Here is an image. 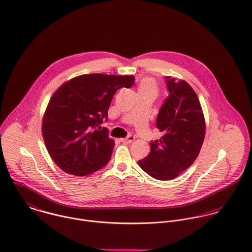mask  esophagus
Returning a JSON list of instances; mask_svg holds the SVG:
<instances>
[{
  "label": "esophagus",
  "mask_w": 252,
  "mask_h": 252,
  "mask_svg": "<svg viewBox=\"0 0 252 252\" xmlns=\"http://www.w3.org/2000/svg\"><path fill=\"white\" fill-rule=\"evenodd\" d=\"M134 139H135V138H134L132 135H129V136L126 137V138H122V139H121V141H122L123 143L129 144V143H131L132 141H134Z\"/></svg>",
  "instance_id": "1"
}]
</instances>
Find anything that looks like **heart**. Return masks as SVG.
Segmentation results:
<instances>
[{"instance_id": "1", "label": "heart", "mask_w": 252, "mask_h": 252, "mask_svg": "<svg viewBox=\"0 0 252 252\" xmlns=\"http://www.w3.org/2000/svg\"><path fill=\"white\" fill-rule=\"evenodd\" d=\"M138 94H144V93H153L157 94L158 93V84L153 79H144L142 80L138 85Z\"/></svg>"}]
</instances>
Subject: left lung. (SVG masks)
Here are the masks:
<instances>
[{
	"label": "left lung",
	"mask_w": 252,
	"mask_h": 252,
	"mask_svg": "<svg viewBox=\"0 0 252 252\" xmlns=\"http://www.w3.org/2000/svg\"><path fill=\"white\" fill-rule=\"evenodd\" d=\"M168 96L157 117L162 136L150 142V154L138 160L139 166L158 180H172L189 168L198 158L205 135L201 103L184 80L165 77Z\"/></svg>",
	"instance_id": "obj_1"
}]
</instances>
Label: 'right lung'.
Wrapping results in <instances>:
<instances>
[{
	"mask_svg": "<svg viewBox=\"0 0 252 252\" xmlns=\"http://www.w3.org/2000/svg\"><path fill=\"white\" fill-rule=\"evenodd\" d=\"M134 80L132 75L86 74L57 89L44 114L42 133L58 167L72 175L86 176L108 163L115 142L106 127H95L108 120L116 92L129 89Z\"/></svg>",
	"mask_w": 252,
	"mask_h": 252,
	"instance_id": "right-lung-1",
	"label": "right lung"
}]
</instances>
